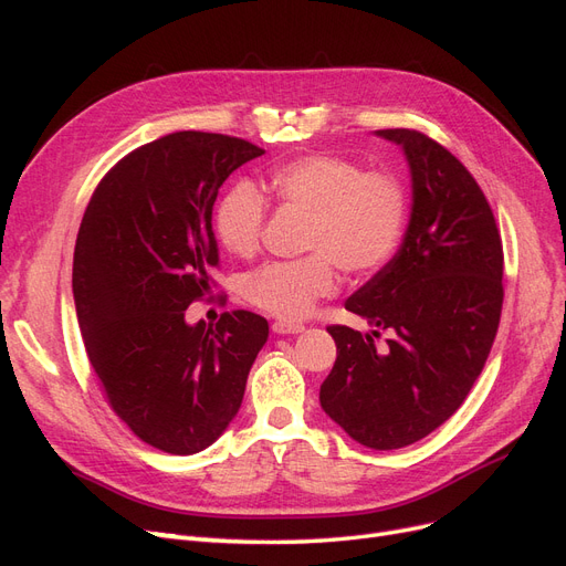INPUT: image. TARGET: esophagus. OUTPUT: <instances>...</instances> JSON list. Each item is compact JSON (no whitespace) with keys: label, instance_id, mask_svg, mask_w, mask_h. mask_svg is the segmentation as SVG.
<instances>
[{"label":"esophagus","instance_id":"esophagus-1","mask_svg":"<svg viewBox=\"0 0 566 566\" xmlns=\"http://www.w3.org/2000/svg\"><path fill=\"white\" fill-rule=\"evenodd\" d=\"M271 328H273V333H279V335H297V333L304 331V325L295 323V321H276L271 325Z\"/></svg>","mask_w":566,"mask_h":566}]
</instances>
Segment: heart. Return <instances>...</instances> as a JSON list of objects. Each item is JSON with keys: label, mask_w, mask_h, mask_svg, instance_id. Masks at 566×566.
Segmentation results:
<instances>
[{"label": "heart", "mask_w": 566, "mask_h": 566, "mask_svg": "<svg viewBox=\"0 0 566 566\" xmlns=\"http://www.w3.org/2000/svg\"><path fill=\"white\" fill-rule=\"evenodd\" d=\"M266 188L287 208L310 214L304 250L312 252L295 262H269L245 276L243 297L271 316H306L316 300L335 290V264L364 276L389 260L403 235L408 196L389 172H364L352 160L312 153L273 169ZM264 217V198L252 184L231 186L214 212L219 243L231 254H252Z\"/></svg>", "instance_id": "heart-1"}]
</instances>
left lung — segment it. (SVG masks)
<instances>
[{
    "label": "left lung",
    "mask_w": 566,
    "mask_h": 566,
    "mask_svg": "<svg viewBox=\"0 0 566 566\" xmlns=\"http://www.w3.org/2000/svg\"><path fill=\"white\" fill-rule=\"evenodd\" d=\"M410 175V214L399 252L356 290L345 310L361 335L331 325L337 358L321 408L356 443L408 447L447 422L482 373L503 306V245L482 188L455 156L413 129H378ZM392 335L385 350L371 342Z\"/></svg>",
    "instance_id": "left-lung-1"
}]
</instances>
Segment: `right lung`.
<instances>
[{"instance_id":"right-lung-1","label":"right lung","mask_w":566,"mask_h":566,"mask_svg":"<svg viewBox=\"0 0 566 566\" xmlns=\"http://www.w3.org/2000/svg\"><path fill=\"white\" fill-rule=\"evenodd\" d=\"M262 153L224 134L163 136L119 160L82 217L73 295L90 364L115 413L165 453L193 455L224 434L269 337L252 312L186 321L219 264V186Z\"/></svg>"}]
</instances>
